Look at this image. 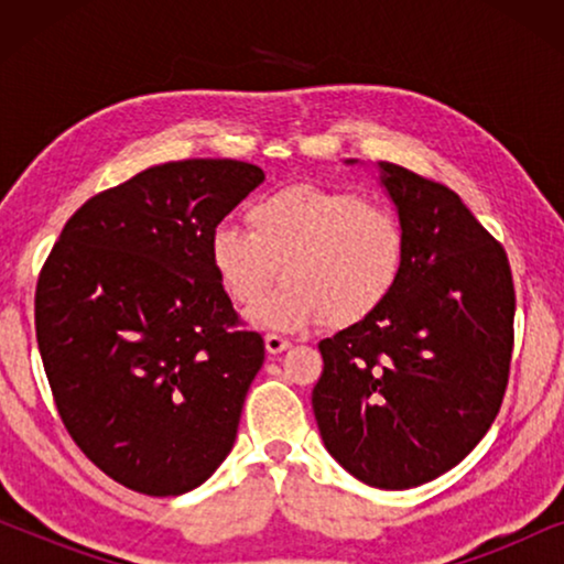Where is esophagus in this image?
<instances>
[{
  "label": "esophagus",
  "mask_w": 564,
  "mask_h": 564,
  "mask_svg": "<svg viewBox=\"0 0 564 564\" xmlns=\"http://www.w3.org/2000/svg\"><path fill=\"white\" fill-rule=\"evenodd\" d=\"M264 346H267V351L269 354H282L284 349H290V338H282V336H276V334H267L264 336Z\"/></svg>",
  "instance_id": "34e87169"
}]
</instances>
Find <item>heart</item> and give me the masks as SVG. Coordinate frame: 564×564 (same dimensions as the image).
<instances>
[{
  "label": "heart",
  "mask_w": 564,
  "mask_h": 564,
  "mask_svg": "<svg viewBox=\"0 0 564 564\" xmlns=\"http://www.w3.org/2000/svg\"><path fill=\"white\" fill-rule=\"evenodd\" d=\"M249 226L220 223L210 264L241 307L258 305L283 267L289 282L251 313L259 326H354L380 311L403 276V223L357 192L290 184L249 207Z\"/></svg>",
  "instance_id": "heart-1"
}]
</instances>
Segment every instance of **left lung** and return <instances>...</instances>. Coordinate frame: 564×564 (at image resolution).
<instances>
[{"instance_id": "8db88e82", "label": "left lung", "mask_w": 564, "mask_h": 564, "mask_svg": "<svg viewBox=\"0 0 564 564\" xmlns=\"http://www.w3.org/2000/svg\"><path fill=\"white\" fill-rule=\"evenodd\" d=\"M377 172L403 223L405 269L380 311L318 344L313 413L346 473L408 490L459 465L496 421L516 297L503 246L457 192L388 161Z\"/></svg>"}]
</instances>
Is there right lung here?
I'll return each instance as SVG.
<instances>
[{"mask_svg": "<svg viewBox=\"0 0 564 564\" xmlns=\"http://www.w3.org/2000/svg\"><path fill=\"white\" fill-rule=\"evenodd\" d=\"M261 182L234 159L151 166L87 199L45 261L35 334L61 421L130 490L182 496L234 449L264 338L238 326L210 236Z\"/></svg>", "mask_w": 564, "mask_h": 564, "instance_id": "add662e5", "label": "right lung"}]
</instances>
